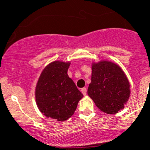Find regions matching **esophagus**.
<instances>
[{
	"instance_id": "1",
	"label": "esophagus",
	"mask_w": 150,
	"mask_h": 150,
	"mask_svg": "<svg viewBox=\"0 0 150 150\" xmlns=\"http://www.w3.org/2000/svg\"><path fill=\"white\" fill-rule=\"evenodd\" d=\"M81 92H82V93H83V95H86V94H87V90H86V88H82V89H81Z\"/></svg>"
}]
</instances>
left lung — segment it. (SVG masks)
I'll return each mask as SVG.
<instances>
[{"label": "left lung", "mask_w": 150, "mask_h": 150, "mask_svg": "<svg viewBox=\"0 0 150 150\" xmlns=\"http://www.w3.org/2000/svg\"><path fill=\"white\" fill-rule=\"evenodd\" d=\"M130 83L118 65L108 61L93 64L87 93L99 109L115 114L123 109L130 97Z\"/></svg>", "instance_id": "obj_1"}]
</instances>
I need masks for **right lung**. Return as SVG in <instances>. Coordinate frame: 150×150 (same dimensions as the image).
Returning <instances> with one entry per match:
<instances>
[{
	"label": "right lung",
	"instance_id": "right-lung-1",
	"mask_svg": "<svg viewBox=\"0 0 150 150\" xmlns=\"http://www.w3.org/2000/svg\"><path fill=\"white\" fill-rule=\"evenodd\" d=\"M70 63L55 61L45 68L36 86V101L46 117L64 121L70 118L83 95L67 75Z\"/></svg>",
	"mask_w": 150,
	"mask_h": 150
}]
</instances>
